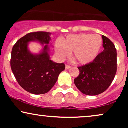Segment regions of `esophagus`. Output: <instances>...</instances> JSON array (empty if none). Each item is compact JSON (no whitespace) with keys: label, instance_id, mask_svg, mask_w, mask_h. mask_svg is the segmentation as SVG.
Instances as JSON below:
<instances>
[{"label":"esophagus","instance_id":"esophagus-1","mask_svg":"<svg viewBox=\"0 0 128 128\" xmlns=\"http://www.w3.org/2000/svg\"><path fill=\"white\" fill-rule=\"evenodd\" d=\"M71 68V66H69V65H67V64H66V69H67V70H68V69Z\"/></svg>","mask_w":128,"mask_h":128}]
</instances>
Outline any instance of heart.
Instances as JSON below:
<instances>
[{
  "label": "heart",
  "instance_id": "b5f03b06",
  "mask_svg": "<svg viewBox=\"0 0 128 128\" xmlns=\"http://www.w3.org/2000/svg\"><path fill=\"white\" fill-rule=\"evenodd\" d=\"M103 40L99 35L79 34L68 35L56 44V52L61 59L72 52V56L80 64H87L94 59L100 51Z\"/></svg>",
  "mask_w": 128,
  "mask_h": 128
}]
</instances>
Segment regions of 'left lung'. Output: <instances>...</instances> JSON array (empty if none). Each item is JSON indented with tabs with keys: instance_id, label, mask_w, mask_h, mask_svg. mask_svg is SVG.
Listing matches in <instances>:
<instances>
[{
	"instance_id": "obj_1",
	"label": "left lung",
	"mask_w": 128,
	"mask_h": 128,
	"mask_svg": "<svg viewBox=\"0 0 128 128\" xmlns=\"http://www.w3.org/2000/svg\"><path fill=\"white\" fill-rule=\"evenodd\" d=\"M104 50L93 61L80 66L79 74L74 80L80 92L89 96L102 93L109 88L117 72V50L114 43L102 36Z\"/></svg>"
}]
</instances>
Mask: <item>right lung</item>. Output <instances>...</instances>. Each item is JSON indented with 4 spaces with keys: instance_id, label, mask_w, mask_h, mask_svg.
Wrapping results in <instances>:
<instances>
[{
    "instance_id": "right-lung-1",
    "label": "right lung",
    "mask_w": 128,
    "mask_h": 128,
    "mask_svg": "<svg viewBox=\"0 0 128 128\" xmlns=\"http://www.w3.org/2000/svg\"><path fill=\"white\" fill-rule=\"evenodd\" d=\"M49 35L50 33L46 32L28 34L16 42L11 52V67L16 80L23 89L34 94L49 92L65 69L64 63L58 64L50 60ZM35 40L47 44L39 55H34L27 49L28 42Z\"/></svg>"
}]
</instances>
